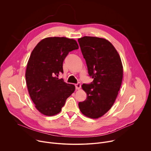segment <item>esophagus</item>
I'll return each mask as SVG.
<instances>
[{"label": "esophagus", "instance_id": "34e87169", "mask_svg": "<svg viewBox=\"0 0 151 151\" xmlns=\"http://www.w3.org/2000/svg\"><path fill=\"white\" fill-rule=\"evenodd\" d=\"M81 87V83L80 82H78V83L75 84V88L76 90H79Z\"/></svg>", "mask_w": 151, "mask_h": 151}]
</instances>
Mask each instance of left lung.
Segmentation results:
<instances>
[{"label":"left lung","mask_w":151,"mask_h":151,"mask_svg":"<svg viewBox=\"0 0 151 151\" xmlns=\"http://www.w3.org/2000/svg\"><path fill=\"white\" fill-rule=\"evenodd\" d=\"M78 40L89 76L94 79L90 84H82L87 97L78 105L84 115L96 119L108 111L116 100L122 80V64L117 51L107 40L83 36Z\"/></svg>","instance_id":"8db88e82"}]
</instances>
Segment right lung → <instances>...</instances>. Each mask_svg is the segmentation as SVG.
Listing matches in <instances>:
<instances>
[{"instance_id":"right-lung-1","label":"right lung","mask_w":151,"mask_h":151,"mask_svg":"<svg viewBox=\"0 0 151 151\" xmlns=\"http://www.w3.org/2000/svg\"><path fill=\"white\" fill-rule=\"evenodd\" d=\"M78 48L73 39L50 37L40 41L32 51L26 79L31 99L41 114L46 116L58 114L74 92V85L57 77L63 73V61L69 52Z\"/></svg>"}]
</instances>
